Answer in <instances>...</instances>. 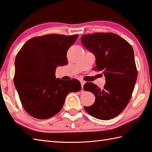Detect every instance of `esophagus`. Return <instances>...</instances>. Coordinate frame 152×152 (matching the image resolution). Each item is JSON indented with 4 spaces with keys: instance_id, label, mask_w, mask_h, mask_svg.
<instances>
[{
    "instance_id": "1",
    "label": "esophagus",
    "mask_w": 152,
    "mask_h": 152,
    "mask_svg": "<svg viewBox=\"0 0 152 152\" xmlns=\"http://www.w3.org/2000/svg\"><path fill=\"white\" fill-rule=\"evenodd\" d=\"M85 83V81H84V80H80V84H81L82 89H83V86H84Z\"/></svg>"
}]
</instances>
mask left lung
I'll return each instance as SVG.
<instances>
[{
    "label": "left lung",
    "instance_id": "obj_1",
    "mask_svg": "<svg viewBox=\"0 0 152 152\" xmlns=\"http://www.w3.org/2000/svg\"><path fill=\"white\" fill-rule=\"evenodd\" d=\"M81 42L96 56L94 70L106 77V84L100 89L92 83L84 85L85 91L95 96V102L85 110L95 118L109 120L125 110L132 96L137 79L134 50L129 43L112 33L84 35Z\"/></svg>",
    "mask_w": 152,
    "mask_h": 152
}]
</instances>
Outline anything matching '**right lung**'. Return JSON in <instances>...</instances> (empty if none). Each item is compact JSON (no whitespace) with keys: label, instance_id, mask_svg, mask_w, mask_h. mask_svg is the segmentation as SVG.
<instances>
[{"label":"right lung","instance_id":"obj_1","mask_svg":"<svg viewBox=\"0 0 152 152\" xmlns=\"http://www.w3.org/2000/svg\"><path fill=\"white\" fill-rule=\"evenodd\" d=\"M78 35L50 34L33 37L18 52L15 60L14 85L27 113L35 118H50L63 107L67 95L78 92V80L56 78L58 66L67 63V52Z\"/></svg>","mask_w":152,"mask_h":152}]
</instances>
